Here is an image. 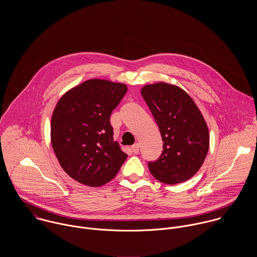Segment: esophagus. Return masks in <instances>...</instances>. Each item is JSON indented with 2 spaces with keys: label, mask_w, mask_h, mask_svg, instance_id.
Returning a JSON list of instances; mask_svg holds the SVG:
<instances>
[{
  "label": "esophagus",
  "mask_w": 257,
  "mask_h": 257,
  "mask_svg": "<svg viewBox=\"0 0 257 257\" xmlns=\"http://www.w3.org/2000/svg\"><path fill=\"white\" fill-rule=\"evenodd\" d=\"M132 150L135 154H138L140 152V145L139 144H135L133 147H132Z\"/></svg>",
  "instance_id": "obj_1"
}]
</instances>
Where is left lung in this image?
<instances>
[{"label":"left lung","instance_id":"left-lung-1","mask_svg":"<svg viewBox=\"0 0 257 257\" xmlns=\"http://www.w3.org/2000/svg\"><path fill=\"white\" fill-rule=\"evenodd\" d=\"M142 95L163 142L160 157L148 162L150 173L162 183L187 181L199 171L209 150V130L203 114L192 98L175 85H147Z\"/></svg>","mask_w":257,"mask_h":257}]
</instances>
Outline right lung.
<instances>
[{"mask_svg":"<svg viewBox=\"0 0 257 257\" xmlns=\"http://www.w3.org/2000/svg\"><path fill=\"white\" fill-rule=\"evenodd\" d=\"M126 91L121 83L87 80L66 92L53 110L51 145L63 170L79 183H108L126 159L110 122Z\"/></svg>","mask_w":257,"mask_h":257,"instance_id":"right-lung-1","label":"right lung"}]
</instances>
